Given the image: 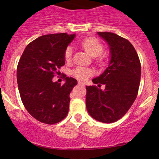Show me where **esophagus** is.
<instances>
[{"label":"esophagus","instance_id":"obj_1","mask_svg":"<svg viewBox=\"0 0 159 159\" xmlns=\"http://www.w3.org/2000/svg\"><path fill=\"white\" fill-rule=\"evenodd\" d=\"M78 84L81 85V86H82V87H84V86H85L84 84L82 83V82H78Z\"/></svg>","mask_w":159,"mask_h":159}]
</instances>
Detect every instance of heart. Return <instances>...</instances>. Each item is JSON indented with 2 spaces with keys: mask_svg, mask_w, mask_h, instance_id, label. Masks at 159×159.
Here are the masks:
<instances>
[{
  "mask_svg": "<svg viewBox=\"0 0 159 159\" xmlns=\"http://www.w3.org/2000/svg\"><path fill=\"white\" fill-rule=\"evenodd\" d=\"M81 45L87 54L91 57H98L103 52V45L97 39L94 37H89L82 41ZM72 48L69 46L66 49L65 58L66 61H69L72 57ZM72 75L77 79L81 81L87 80L92 75V71L90 69L84 68V67H77L72 71Z\"/></svg>",
  "mask_w": 159,
  "mask_h": 159,
  "instance_id": "obj_1",
  "label": "heart"
}]
</instances>
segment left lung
I'll use <instances>...</instances> for the list:
<instances>
[{
    "mask_svg": "<svg viewBox=\"0 0 159 159\" xmlns=\"http://www.w3.org/2000/svg\"><path fill=\"white\" fill-rule=\"evenodd\" d=\"M107 43L110 61L105 71L93 78L94 84H105L102 90L96 86H86V106L95 120L105 123L117 121L126 114L138 95L141 67L132 43L116 34L97 32Z\"/></svg>",
    "mask_w": 159,
    "mask_h": 159,
    "instance_id": "obj_1",
    "label": "left lung"
}]
</instances>
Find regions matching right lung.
Segmentation results:
<instances>
[{"mask_svg": "<svg viewBox=\"0 0 159 159\" xmlns=\"http://www.w3.org/2000/svg\"><path fill=\"white\" fill-rule=\"evenodd\" d=\"M75 34L43 35L27 45L17 67V82L24 106L33 117L54 124L68 114L71 91L77 80L65 77V83L53 81L65 64V52Z\"/></svg>", "mask_w": 159, "mask_h": 159, "instance_id": "right-lung-1", "label": "right lung"}]
</instances>
